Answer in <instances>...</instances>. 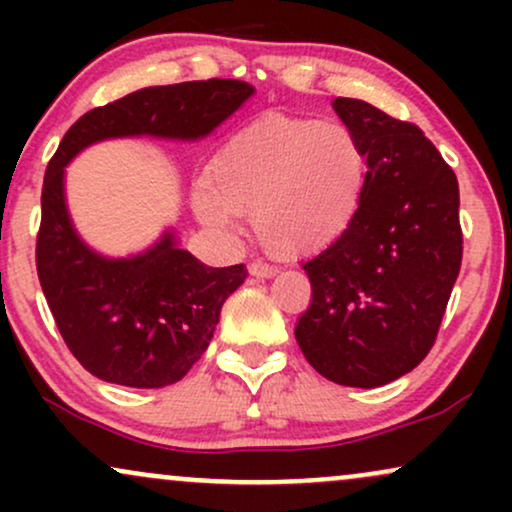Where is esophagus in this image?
Here are the masks:
<instances>
[{"label": "esophagus", "instance_id": "34e87169", "mask_svg": "<svg viewBox=\"0 0 512 512\" xmlns=\"http://www.w3.org/2000/svg\"><path fill=\"white\" fill-rule=\"evenodd\" d=\"M279 269H276V264H269L267 260H252L250 262V274L255 276H274Z\"/></svg>", "mask_w": 512, "mask_h": 512}]
</instances>
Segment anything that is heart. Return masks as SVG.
Listing matches in <instances>:
<instances>
[{"instance_id":"1","label":"heart","mask_w":512,"mask_h":512,"mask_svg":"<svg viewBox=\"0 0 512 512\" xmlns=\"http://www.w3.org/2000/svg\"><path fill=\"white\" fill-rule=\"evenodd\" d=\"M366 185V151L342 122L267 115L211 158L199 211L211 223L252 216L267 250L310 255L354 221Z\"/></svg>"}]
</instances>
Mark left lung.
<instances>
[{"mask_svg": "<svg viewBox=\"0 0 512 512\" xmlns=\"http://www.w3.org/2000/svg\"><path fill=\"white\" fill-rule=\"evenodd\" d=\"M334 110L368 173L354 221L303 264L313 301L296 342L332 383L380 387L436 344L462 264L460 187L416 125L356 98H337Z\"/></svg>", "mask_w": 512, "mask_h": 512, "instance_id": "8db88e82", "label": "left lung"}]
</instances>
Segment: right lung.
<instances>
[{"instance_id":"right-lung-1","label":"right lung","mask_w":512,"mask_h":512,"mask_svg":"<svg viewBox=\"0 0 512 512\" xmlns=\"http://www.w3.org/2000/svg\"><path fill=\"white\" fill-rule=\"evenodd\" d=\"M236 79L151 86L88 110L50 158L40 195L35 267L64 344L88 373L125 387L185 378L219 325L221 305L245 281L243 264L207 267L166 233L129 260L96 255L76 236L64 204V166L93 142L154 134L199 139L252 96Z\"/></svg>"}]
</instances>
